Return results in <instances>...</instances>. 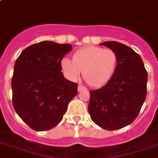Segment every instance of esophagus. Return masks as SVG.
I'll list each match as a JSON object with an SVG mask.
<instances>
[{
  "instance_id": "esophagus-1",
  "label": "esophagus",
  "mask_w": 158,
  "mask_h": 158,
  "mask_svg": "<svg viewBox=\"0 0 158 158\" xmlns=\"http://www.w3.org/2000/svg\"><path fill=\"white\" fill-rule=\"evenodd\" d=\"M82 90H86V88L79 84V86H78V91H82Z\"/></svg>"
}]
</instances>
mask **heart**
Returning <instances> with one entry per match:
<instances>
[{"mask_svg": "<svg viewBox=\"0 0 158 158\" xmlns=\"http://www.w3.org/2000/svg\"><path fill=\"white\" fill-rule=\"evenodd\" d=\"M117 64L116 53L110 49L87 46L74 53L73 60L64 58L61 68L69 79L74 80L82 75L93 87H98L109 80Z\"/></svg>", "mask_w": 158, "mask_h": 158, "instance_id": "b5f03b06", "label": "heart"}]
</instances>
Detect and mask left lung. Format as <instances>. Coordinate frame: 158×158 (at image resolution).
Returning a JSON list of instances; mask_svg holds the SVG:
<instances>
[{"label": "left lung", "instance_id": "left-lung-1", "mask_svg": "<svg viewBox=\"0 0 158 158\" xmlns=\"http://www.w3.org/2000/svg\"><path fill=\"white\" fill-rule=\"evenodd\" d=\"M116 53L117 65L108 83L90 90L89 113L92 121L106 130L132 123L147 95V73L143 60L130 47L116 41L99 44Z\"/></svg>", "mask_w": 158, "mask_h": 158}]
</instances>
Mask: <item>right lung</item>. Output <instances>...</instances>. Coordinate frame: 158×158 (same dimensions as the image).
Segmentation results:
<instances>
[{
	"label": "right lung",
	"instance_id": "1",
	"mask_svg": "<svg viewBox=\"0 0 158 158\" xmlns=\"http://www.w3.org/2000/svg\"><path fill=\"white\" fill-rule=\"evenodd\" d=\"M72 50L71 44L42 41L27 47L15 61L13 106L32 129L40 132L57 126L78 94V84L61 72V60Z\"/></svg>",
	"mask_w": 158,
	"mask_h": 158
}]
</instances>
